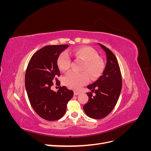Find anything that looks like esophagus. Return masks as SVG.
<instances>
[{"label": "esophagus", "instance_id": "obj_1", "mask_svg": "<svg viewBox=\"0 0 151 151\" xmlns=\"http://www.w3.org/2000/svg\"><path fill=\"white\" fill-rule=\"evenodd\" d=\"M80 94V93L79 92H78V91H75L74 92V94L75 95V96H77V95H79Z\"/></svg>", "mask_w": 151, "mask_h": 151}]
</instances>
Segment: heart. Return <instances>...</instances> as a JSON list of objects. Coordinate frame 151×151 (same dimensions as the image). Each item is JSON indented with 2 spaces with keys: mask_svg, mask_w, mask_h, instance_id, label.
Segmentation results:
<instances>
[{
  "mask_svg": "<svg viewBox=\"0 0 151 151\" xmlns=\"http://www.w3.org/2000/svg\"><path fill=\"white\" fill-rule=\"evenodd\" d=\"M79 58L84 61L81 73L70 72L63 77V83L68 88L79 89L81 86L89 81V76L91 79H96L101 74L104 64L101 59L98 58V54L94 49L89 47H81L68 52L62 53L57 59V65L61 72H65L70 68V58L69 56Z\"/></svg>",
  "mask_w": 151,
  "mask_h": 151,
  "instance_id": "b5f03b06",
  "label": "heart"
}]
</instances>
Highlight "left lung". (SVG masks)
<instances>
[{
    "mask_svg": "<svg viewBox=\"0 0 151 151\" xmlns=\"http://www.w3.org/2000/svg\"><path fill=\"white\" fill-rule=\"evenodd\" d=\"M106 55V63L102 76L87 86L92 93H87L88 102L84 105L86 114L94 119H101L111 112L119 98L122 90V75L115 55L103 45L98 43Z\"/></svg>",
    "mask_w": 151,
    "mask_h": 151,
    "instance_id": "8db88e82",
    "label": "left lung"
}]
</instances>
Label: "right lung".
I'll list each match as a JSON object with an SVG mask.
<instances>
[{"instance_id": "obj_1", "label": "right lung", "mask_w": 151, "mask_h": 151, "mask_svg": "<svg viewBox=\"0 0 151 151\" xmlns=\"http://www.w3.org/2000/svg\"><path fill=\"white\" fill-rule=\"evenodd\" d=\"M68 45H48L36 52L29 62L25 75V88L32 108L43 119L54 121L64 115L67 104L74 95L65 86L55 92L52 81H58L57 65L60 54Z\"/></svg>"}]
</instances>
